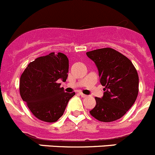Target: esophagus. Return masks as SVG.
<instances>
[{
  "mask_svg": "<svg viewBox=\"0 0 155 155\" xmlns=\"http://www.w3.org/2000/svg\"><path fill=\"white\" fill-rule=\"evenodd\" d=\"M80 95L82 97H84V98H85V97H87V95H85V94H84L83 93H80Z\"/></svg>",
  "mask_w": 155,
  "mask_h": 155,
  "instance_id": "obj_1",
  "label": "esophagus"
}]
</instances>
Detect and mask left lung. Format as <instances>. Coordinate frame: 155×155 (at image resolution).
Segmentation results:
<instances>
[{"label": "left lung", "instance_id": "1", "mask_svg": "<svg viewBox=\"0 0 155 155\" xmlns=\"http://www.w3.org/2000/svg\"><path fill=\"white\" fill-rule=\"evenodd\" d=\"M97 65L104 88L102 98L95 97L96 106L90 113L101 122H113L123 117L136 101L138 75L132 61L111 48L86 53Z\"/></svg>", "mask_w": 155, "mask_h": 155}]
</instances>
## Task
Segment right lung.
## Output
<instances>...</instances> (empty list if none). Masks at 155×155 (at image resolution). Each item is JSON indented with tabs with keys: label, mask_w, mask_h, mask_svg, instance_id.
<instances>
[{
	"label": "right lung",
	"mask_w": 155,
	"mask_h": 155,
	"mask_svg": "<svg viewBox=\"0 0 155 155\" xmlns=\"http://www.w3.org/2000/svg\"><path fill=\"white\" fill-rule=\"evenodd\" d=\"M68 58L63 53L36 58L28 64L20 81V93L31 113L37 119L56 122L64 113L69 100L75 94L66 93L58 81H66Z\"/></svg>",
	"instance_id": "1"
}]
</instances>
